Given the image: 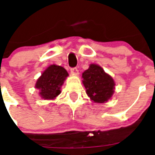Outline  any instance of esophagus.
<instances>
[{
    "label": "esophagus",
    "instance_id": "obj_1",
    "mask_svg": "<svg viewBox=\"0 0 155 155\" xmlns=\"http://www.w3.org/2000/svg\"><path fill=\"white\" fill-rule=\"evenodd\" d=\"M71 73L72 74H73V75H78L79 74L78 70L76 68H71Z\"/></svg>",
    "mask_w": 155,
    "mask_h": 155
}]
</instances>
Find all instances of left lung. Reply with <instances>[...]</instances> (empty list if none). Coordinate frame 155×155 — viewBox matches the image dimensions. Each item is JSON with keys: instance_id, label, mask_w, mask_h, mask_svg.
Segmentation results:
<instances>
[{"instance_id": "left-lung-1", "label": "left lung", "mask_w": 155, "mask_h": 155, "mask_svg": "<svg viewBox=\"0 0 155 155\" xmlns=\"http://www.w3.org/2000/svg\"><path fill=\"white\" fill-rule=\"evenodd\" d=\"M83 84L87 96L96 103H104L113 96L115 82L113 78L97 64H90L82 74Z\"/></svg>"}]
</instances>
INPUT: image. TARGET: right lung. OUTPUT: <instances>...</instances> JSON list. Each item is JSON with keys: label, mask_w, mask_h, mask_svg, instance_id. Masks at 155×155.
<instances>
[{"label": "right lung", "mask_w": 155, "mask_h": 155, "mask_svg": "<svg viewBox=\"0 0 155 155\" xmlns=\"http://www.w3.org/2000/svg\"><path fill=\"white\" fill-rule=\"evenodd\" d=\"M68 71L63 67L55 64L48 67L39 77L35 86L39 90V95L43 99H54L61 94V87L64 84Z\"/></svg>", "instance_id": "1"}]
</instances>
